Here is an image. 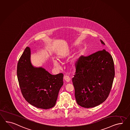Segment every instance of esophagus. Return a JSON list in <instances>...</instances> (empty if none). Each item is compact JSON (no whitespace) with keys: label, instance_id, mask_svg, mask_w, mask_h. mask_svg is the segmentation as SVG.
<instances>
[{"label":"esophagus","instance_id":"1","mask_svg":"<svg viewBox=\"0 0 130 130\" xmlns=\"http://www.w3.org/2000/svg\"><path fill=\"white\" fill-rule=\"evenodd\" d=\"M63 79L65 80L67 83H69L71 80L70 77L68 76H64L63 77Z\"/></svg>","mask_w":130,"mask_h":130}]
</instances>
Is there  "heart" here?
Segmentation results:
<instances>
[{"label": "heart", "instance_id": "heart-1", "mask_svg": "<svg viewBox=\"0 0 130 130\" xmlns=\"http://www.w3.org/2000/svg\"><path fill=\"white\" fill-rule=\"evenodd\" d=\"M72 52L71 51L69 50V51H67L64 53L61 54L58 57V60L59 61H63L66 59L67 57L70 56L72 54ZM79 57L78 56H75L71 59L69 62V65L71 68H75L77 66L79 62ZM53 63L55 67H59V63L57 60L56 59L53 60Z\"/></svg>", "mask_w": 130, "mask_h": 130}]
</instances>
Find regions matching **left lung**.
<instances>
[{"label": "left lung", "instance_id": "8db88e82", "mask_svg": "<svg viewBox=\"0 0 130 130\" xmlns=\"http://www.w3.org/2000/svg\"><path fill=\"white\" fill-rule=\"evenodd\" d=\"M114 77L113 58L105 50L88 57L81 56L72 79L77 104L91 108L102 103L109 94Z\"/></svg>", "mask_w": 130, "mask_h": 130}]
</instances>
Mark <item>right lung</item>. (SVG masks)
<instances>
[{
  "instance_id": "1",
  "label": "right lung",
  "mask_w": 130,
  "mask_h": 130,
  "mask_svg": "<svg viewBox=\"0 0 130 130\" xmlns=\"http://www.w3.org/2000/svg\"><path fill=\"white\" fill-rule=\"evenodd\" d=\"M30 56V49L27 47L18 63L17 75L20 89L30 105L39 108L50 109L56 105L63 85V74L54 75L42 67H34Z\"/></svg>"
}]
</instances>
